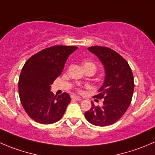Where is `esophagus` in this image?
Wrapping results in <instances>:
<instances>
[{"label": "esophagus", "instance_id": "esophagus-1", "mask_svg": "<svg viewBox=\"0 0 155 155\" xmlns=\"http://www.w3.org/2000/svg\"><path fill=\"white\" fill-rule=\"evenodd\" d=\"M71 98L73 99V100H76V101H81V100H82V98H81L80 97H79V96H76V95H72Z\"/></svg>", "mask_w": 155, "mask_h": 155}]
</instances>
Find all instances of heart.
Returning a JSON list of instances; mask_svg holds the SVG:
<instances>
[{"label": "heart", "instance_id": "obj_1", "mask_svg": "<svg viewBox=\"0 0 155 155\" xmlns=\"http://www.w3.org/2000/svg\"><path fill=\"white\" fill-rule=\"evenodd\" d=\"M83 67H92L95 69V66H94V64L91 62H85V64H83Z\"/></svg>", "mask_w": 155, "mask_h": 155}]
</instances>
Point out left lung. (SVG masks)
I'll list each match as a JSON object with an SVG mask.
<instances>
[{
  "mask_svg": "<svg viewBox=\"0 0 155 155\" xmlns=\"http://www.w3.org/2000/svg\"><path fill=\"white\" fill-rule=\"evenodd\" d=\"M88 50L100 60L104 68V80L94 97L103 98L101 107L94 106L85 113L90 124L106 127L119 120L131 103L134 79L131 68L122 56L106 47L92 46Z\"/></svg>",
  "mask_w": 155,
  "mask_h": 155,
  "instance_id": "left-lung-1",
  "label": "left lung"
}]
</instances>
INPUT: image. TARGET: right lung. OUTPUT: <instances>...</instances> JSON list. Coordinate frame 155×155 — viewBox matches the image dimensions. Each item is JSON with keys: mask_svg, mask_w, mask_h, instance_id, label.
<instances>
[{"mask_svg": "<svg viewBox=\"0 0 155 155\" xmlns=\"http://www.w3.org/2000/svg\"><path fill=\"white\" fill-rule=\"evenodd\" d=\"M74 46L56 45L31 56L24 64L19 79L21 104L30 117L41 124L58 122L65 113L70 96L64 92L54 95L51 84L64 70Z\"/></svg>", "mask_w": 155, "mask_h": 155, "instance_id": "add662e5", "label": "right lung"}]
</instances>
